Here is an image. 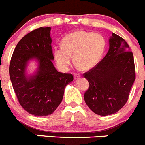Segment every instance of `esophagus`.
Wrapping results in <instances>:
<instances>
[{"mask_svg": "<svg viewBox=\"0 0 145 145\" xmlns=\"http://www.w3.org/2000/svg\"><path fill=\"white\" fill-rule=\"evenodd\" d=\"M81 77V75H80V74H78V73H75V74H74V77L75 80H77V79H79L80 77Z\"/></svg>", "mask_w": 145, "mask_h": 145, "instance_id": "1", "label": "esophagus"}]
</instances>
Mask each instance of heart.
I'll return each mask as SVG.
<instances>
[{"mask_svg": "<svg viewBox=\"0 0 145 145\" xmlns=\"http://www.w3.org/2000/svg\"><path fill=\"white\" fill-rule=\"evenodd\" d=\"M106 48V39L99 33L77 31L65 36L62 47H55L54 56L58 66L67 70L74 61L82 70L94 68L100 61Z\"/></svg>", "mask_w": 145, "mask_h": 145, "instance_id": "obj_1", "label": "heart"}]
</instances>
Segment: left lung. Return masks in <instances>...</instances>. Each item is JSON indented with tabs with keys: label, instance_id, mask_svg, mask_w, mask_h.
I'll list each match as a JSON object with an SVG mask.
<instances>
[{
	"label": "left lung",
	"instance_id": "obj_1",
	"mask_svg": "<svg viewBox=\"0 0 145 145\" xmlns=\"http://www.w3.org/2000/svg\"><path fill=\"white\" fill-rule=\"evenodd\" d=\"M84 76L89 83L84 95L89 108L100 116L118 112L127 102L135 80L134 58L127 42L113 33L106 55Z\"/></svg>",
	"mask_w": 145,
	"mask_h": 145
}]
</instances>
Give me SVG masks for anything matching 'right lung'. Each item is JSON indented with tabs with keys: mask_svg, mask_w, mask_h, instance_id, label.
Here are the masks:
<instances>
[{
	"mask_svg": "<svg viewBox=\"0 0 145 145\" xmlns=\"http://www.w3.org/2000/svg\"><path fill=\"white\" fill-rule=\"evenodd\" d=\"M51 27H40L18 42L11 58L9 72L20 104L36 116L51 115L63 98L65 87L73 80L70 73L60 72L53 64ZM38 63L32 75H27L29 61Z\"/></svg>",
	"mask_w": 145,
	"mask_h": 145,
	"instance_id": "add662e5",
	"label": "right lung"
}]
</instances>
